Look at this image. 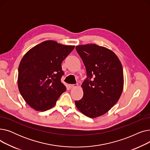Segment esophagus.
I'll return each mask as SVG.
<instances>
[{"label":"esophagus","mask_w":150,"mask_h":150,"mask_svg":"<svg viewBox=\"0 0 150 150\" xmlns=\"http://www.w3.org/2000/svg\"><path fill=\"white\" fill-rule=\"evenodd\" d=\"M69 88H76L78 86V84H69Z\"/></svg>","instance_id":"34e87169"}]
</instances>
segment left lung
I'll return each mask as SVG.
<instances>
[{
	"label": "left lung",
	"mask_w": 150,
	"mask_h": 150,
	"mask_svg": "<svg viewBox=\"0 0 150 150\" xmlns=\"http://www.w3.org/2000/svg\"><path fill=\"white\" fill-rule=\"evenodd\" d=\"M86 67L87 78L82 83L83 97L75 106L86 116L96 118L108 112L119 100L124 78L121 62L106 47L95 44L76 46Z\"/></svg>",
	"instance_id": "obj_1"
}]
</instances>
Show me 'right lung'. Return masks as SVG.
Masks as SVG:
<instances>
[{"label": "right lung", "mask_w": 150, "mask_h": 150, "mask_svg": "<svg viewBox=\"0 0 150 150\" xmlns=\"http://www.w3.org/2000/svg\"><path fill=\"white\" fill-rule=\"evenodd\" d=\"M75 48L48 40L29 50L18 69V85L26 103L38 111L53 107L66 87L61 81L64 75L61 63Z\"/></svg>", "instance_id": "right-lung-1"}]
</instances>
